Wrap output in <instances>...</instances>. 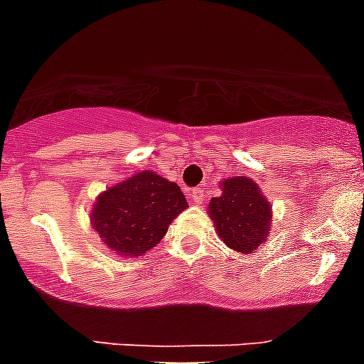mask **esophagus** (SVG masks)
<instances>
[{
	"label": "esophagus",
	"mask_w": 364,
	"mask_h": 364,
	"mask_svg": "<svg viewBox=\"0 0 364 364\" xmlns=\"http://www.w3.org/2000/svg\"><path fill=\"white\" fill-rule=\"evenodd\" d=\"M203 200H205V194H203V191H201V188H194L191 194L192 203H194V205H201V203H203Z\"/></svg>",
	"instance_id": "34e87169"
}]
</instances>
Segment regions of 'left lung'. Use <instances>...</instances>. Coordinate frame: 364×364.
<instances>
[{
	"instance_id": "1",
	"label": "left lung",
	"mask_w": 364,
	"mask_h": 364,
	"mask_svg": "<svg viewBox=\"0 0 364 364\" xmlns=\"http://www.w3.org/2000/svg\"><path fill=\"white\" fill-rule=\"evenodd\" d=\"M218 198H210L209 213L215 231L228 248L252 255L272 228V203L259 185L246 176L228 177L220 181Z\"/></svg>"
}]
</instances>
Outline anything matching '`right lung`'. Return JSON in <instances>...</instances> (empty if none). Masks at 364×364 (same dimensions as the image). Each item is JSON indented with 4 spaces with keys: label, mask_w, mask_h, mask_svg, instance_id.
Returning <instances> with one entry per match:
<instances>
[{
    "label": "right lung",
    "mask_w": 364,
    "mask_h": 364,
    "mask_svg": "<svg viewBox=\"0 0 364 364\" xmlns=\"http://www.w3.org/2000/svg\"><path fill=\"white\" fill-rule=\"evenodd\" d=\"M187 207L176 183L151 170H140L96 198L90 224L109 252L135 259L155 248L168 225Z\"/></svg>",
    "instance_id": "add662e5"
}]
</instances>
